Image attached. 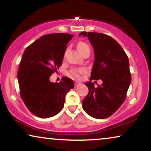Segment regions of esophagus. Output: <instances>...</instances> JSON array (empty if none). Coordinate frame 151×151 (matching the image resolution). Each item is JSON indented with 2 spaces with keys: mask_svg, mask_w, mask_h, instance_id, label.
<instances>
[{
  "mask_svg": "<svg viewBox=\"0 0 151 151\" xmlns=\"http://www.w3.org/2000/svg\"><path fill=\"white\" fill-rule=\"evenodd\" d=\"M81 84H82V83H81V82H75V86H76V87L80 86V85H81Z\"/></svg>",
  "mask_w": 151,
  "mask_h": 151,
  "instance_id": "obj_1",
  "label": "esophagus"
}]
</instances>
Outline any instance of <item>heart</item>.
I'll list each match as a JSON object with an SVG mask.
<instances>
[{"label": "heart", "mask_w": 151, "mask_h": 151, "mask_svg": "<svg viewBox=\"0 0 151 151\" xmlns=\"http://www.w3.org/2000/svg\"><path fill=\"white\" fill-rule=\"evenodd\" d=\"M78 48L82 53L86 51L87 49H90L88 45L84 42H80L78 44ZM86 72V69L84 67H73L71 69L69 70V74L71 77L75 78H80L81 75L85 73Z\"/></svg>", "instance_id": "heart-1"}]
</instances>
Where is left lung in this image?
I'll list each match as a JSON object with an SVG mask.
<instances>
[{
    "label": "left lung",
    "mask_w": 151,
    "mask_h": 151,
    "mask_svg": "<svg viewBox=\"0 0 151 151\" xmlns=\"http://www.w3.org/2000/svg\"><path fill=\"white\" fill-rule=\"evenodd\" d=\"M95 53L90 80H102L95 87L88 82V93L82 101L84 111L94 118L104 119L112 115L124 102L131 81L129 61L120 45L112 37L101 33L83 32Z\"/></svg>",
    "instance_id": "obj_1"
}]
</instances>
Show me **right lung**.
Listing matches in <instances>:
<instances>
[{"instance_id": "right-lung-1", "label": "right lung", "mask_w": 151, "mask_h": 151, "mask_svg": "<svg viewBox=\"0 0 151 151\" xmlns=\"http://www.w3.org/2000/svg\"><path fill=\"white\" fill-rule=\"evenodd\" d=\"M73 36L66 33L45 35L29 45L22 54L18 71L20 95L29 111L37 117L48 118L60 112L66 95L74 88L69 78L55 83L49 80L61 66Z\"/></svg>"}]
</instances>
